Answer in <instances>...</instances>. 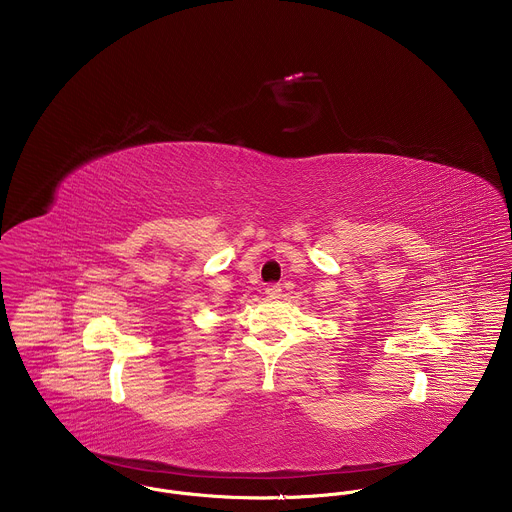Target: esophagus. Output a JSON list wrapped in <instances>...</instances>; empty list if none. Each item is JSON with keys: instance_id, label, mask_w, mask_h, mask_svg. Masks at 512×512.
Instances as JSON below:
<instances>
[{"instance_id": "obj_1", "label": "esophagus", "mask_w": 512, "mask_h": 512, "mask_svg": "<svg viewBox=\"0 0 512 512\" xmlns=\"http://www.w3.org/2000/svg\"><path fill=\"white\" fill-rule=\"evenodd\" d=\"M266 295H268L270 299H280V295H282V286H280V284H270V286L266 288Z\"/></svg>"}]
</instances>
